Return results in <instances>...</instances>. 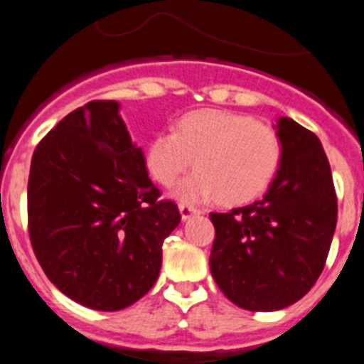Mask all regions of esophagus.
Here are the masks:
<instances>
[{"mask_svg":"<svg viewBox=\"0 0 364 364\" xmlns=\"http://www.w3.org/2000/svg\"><path fill=\"white\" fill-rule=\"evenodd\" d=\"M178 210H180V215H182V220H189L191 217H195V215H198V213H200L197 208L186 206V204H180Z\"/></svg>","mask_w":364,"mask_h":364,"instance_id":"esophagus-1","label":"esophagus"}]
</instances>
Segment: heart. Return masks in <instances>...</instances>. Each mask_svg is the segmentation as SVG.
Wrapping results in <instances>:
<instances>
[{"label":"heart","instance_id":"heart-1","mask_svg":"<svg viewBox=\"0 0 364 364\" xmlns=\"http://www.w3.org/2000/svg\"><path fill=\"white\" fill-rule=\"evenodd\" d=\"M197 169L173 188L182 204L217 198L247 203L259 197L278 173L282 141L276 130L228 110H197L180 117L175 132L161 130L149 139L145 166L151 176L171 186L191 164Z\"/></svg>","mask_w":364,"mask_h":364}]
</instances>
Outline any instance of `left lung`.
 Segmentation results:
<instances>
[{"mask_svg":"<svg viewBox=\"0 0 364 364\" xmlns=\"http://www.w3.org/2000/svg\"><path fill=\"white\" fill-rule=\"evenodd\" d=\"M278 173L262 200L210 213L215 241L210 269L230 302L278 311L298 302L321 276L337 226V197L321 139L278 117Z\"/></svg>","mask_w":364,"mask_h":364,"instance_id":"8db88e82","label":"left lung"}]
</instances>
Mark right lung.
<instances>
[{
    "instance_id": "1",
    "label": "right lung",
    "mask_w": 364,
    "mask_h": 364,
    "mask_svg": "<svg viewBox=\"0 0 364 364\" xmlns=\"http://www.w3.org/2000/svg\"><path fill=\"white\" fill-rule=\"evenodd\" d=\"M117 101L68 114L33 154L29 235L51 284L95 311H119L156 284L164 239L178 226L158 200Z\"/></svg>"
}]
</instances>
